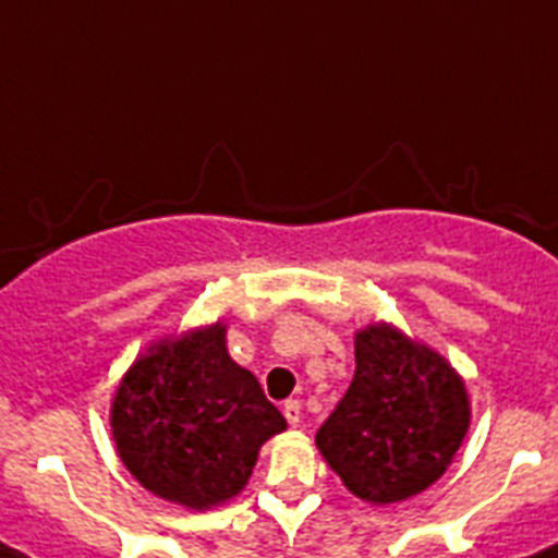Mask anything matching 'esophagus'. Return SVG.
<instances>
[{
  "label": "esophagus",
  "instance_id": "34e87169",
  "mask_svg": "<svg viewBox=\"0 0 558 558\" xmlns=\"http://www.w3.org/2000/svg\"><path fill=\"white\" fill-rule=\"evenodd\" d=\"M283 416L289 420L291 428H294V425H300V420H303V405H300V400H286Z\"/></svg>",
  "mask_w": 558,
  "mask_h": 558
}]
</instances>
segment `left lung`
Wrapping results in <instances>:
<instances>
[{
  "label": "left lung",
  "mask_w": 558,
  "mask_h": 558,
  "mask_svg": "<svg viewBox=\"0 0 558 558\" xmlns=\"http://www.w3.org/2000/svg\"><path fill=\"white\" fill-rule=\"evenodd\" d=\"M464 378L389 323L355 330V375L316 430L341 484L373 506L409 500L445 475L470 430Z\"/></svg>",
  "instance_id": "left-lung-1"
}]
</instances>
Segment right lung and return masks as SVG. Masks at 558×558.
<instances>
[{
  "label": "right lung",
  "instance_id": "1",
  "mask_svg": "<svg viewBox=\"0 0 558 558\" xmlns=\"http://www.w3.org/2000/svg\"><path fill=\"white\" fill-rule=\"evenodd\" d=\"M286 420L228 353L222 319L153 341L110 403L113 445L155 498L208 511L247 486L260 445Z\"/></svg>",
  "mask_w": 558,
  "mask_h": 558
}]
</instances>
